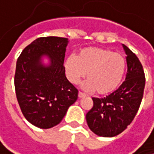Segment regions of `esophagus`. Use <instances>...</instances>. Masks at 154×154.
Returning <instances> with one entry per match:
<instances>
[{
	"label": "esophagus",
	"instance_id": "34e87169",
	"mask_svg": "<svg viewBox=\"0 0 154 154\" xmlns=\"http://www.w3.org/2000/svg\"><path fill=\"white\" fill-rule=\"evenodd\" d=\"M86 96V94L84 93H82V92H79L78 93V97L79 98H83V97H85Z\"/></svg>",
	"mask_w": 154,
	"mask_h": 154
}]
</instances>
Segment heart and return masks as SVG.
Returning <instances> with one entry per match:
<instances>
[{
  "label": "heart",
  "mask_w": 154,
  "mask_h": 154,
  "mask_svg": "<svg viewBox=\"0 0 154 154\" xmlns=\"http://www.w3.org/2000/svg\"><path fill=\"white\" fill-rule=\"evenodd\" d=\"M68 80L77 84L86 76L82 88L99 94L115 91L124 78L126 61L118 52L99 47H87L76 56H69L65 62Z\"/></svg>",
  "instance_id": "heart-1"
}]
</instances>
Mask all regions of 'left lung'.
<instances>
[{"instance_id": "obj_1", "label": "left lung", "mask_w": 154, "mask_h": 154, "mask_svg": "<svg viewBox=\"0 0 154 154\" xmlns=\"http://www.w3.org/2000/svg\"><path fill=\"white\" fill-rule=\"evenodd\" d=\"M126 54L125 81L104 98H92L93 108L87 113L89 129L100 137H112L123 132L132 122L141 103L146 78L137 57L123 45Z\"/></svg>"}]
</instances>
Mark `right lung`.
Masks as SVG:
<instances>
[{
    "label": "right lung",
    "instance_id": "add662e5",
    "mask_svg": "<svg viewBox=\"0 0 154 154\" xmlns=\"http://www.w3.org/2000/svg\"><path fill=\"white\" fill-rule=\"evenodd\" d=\"M68 38H39L20 54L15 88L19 106L28 121L41 129L59 125L78 98L63 66ZM44 57L49 63L45 64Z\"/></svg>",
    "mask_w": 154,
    "mask_h": 154
}]
</instances>
